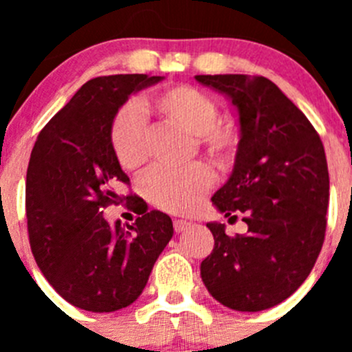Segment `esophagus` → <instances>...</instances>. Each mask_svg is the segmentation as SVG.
<instances>
[{
  "mask_svg": "<svg viewBox=\"0 0 352 352\" xmlns=\"http://www.w3.org/2000/svg\"><path fill=\"white\" fill-rule=\"evenodd\" d=\"M187 228H190V223L186 221V219H175V221H173V230H175V233L186 232Z\"/></svg>",
  "mask_w": 352,
  "mask_h": 352,
  "instance_id": "obj_1",
  "label": "esophagus"
}]
</instances>
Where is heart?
<instances>
[{"mask_svg": "<svg viewBox=\"0 0 352 352\" xmlns=\"http://www.w3.org/2000/svg\"><path fill=\"white\" fill-rule=\"evenodd\" d=\"M143 117H158L192 134L197 151L218 165L235 160L240 146V124L230 116H218V104L206 91L190 85L160 88L134 107L113 117L109 141L117 163L127 172L140 170L146 162V127ZM212 175L202 163L184 168H155L143 182L148 202L168 212H190L209 189Z\"/></svg>", "mask_w": 352, "mask_h": 352, "instance_id": "obj_1", "label": "heart"}]
</instances>
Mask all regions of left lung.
I'll use <instances>...</instances> for the list:
<instances>
[{
	"instance_id": "1",
	"label": "left lung",
	"mask_w": 352,
	"mask_h": 352,
	"mask_svg": "<svg viewBox=\"0 0 352 352\" xmlns=\"http://www.w3.org/2000/svg\"><path fill=\"white\" fill-rule=\"evenodd\" d=\"M196 80L239 110L235 165L212 204L225 216L242 211L248 226L245 235L228 236L225 225L208 223L214 248L201 264L202 283L232 310H267L303 285L324 245V144L307 116L267 78L197 74Z\"/></svg>"
}]
</instances>
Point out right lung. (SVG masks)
<instances>
[{"mask_svg": "<svg viewBox=\"0 0 352 352\" xmlns=\"http://www.w3.org/2000/svg\"><path fill=\"white\" fill-rule=\"evenodd\" d=\"M163 76L112 74L87 81L38 133L27 168L32 254L49 285L74 307L109 314L129 307L146 286L173 235L168 214L138 212L133 225H109L110 204L129 184L112 153L110 124L131 94Z\"/></svg>", "mask_w": 352, "mask_h": 352, "instance_id": "obj_1", "label": "right lung"}]
</instances>
